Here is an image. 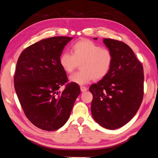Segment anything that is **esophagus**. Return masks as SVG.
<instances>
[{
  "mask_svg": "<svg viewBox=\"0 0 158 158\" xmlns=\"http://www.w3.org/2000/svg\"><path fill=\"white\" fill-rule=\"evenodd\" d=\"M80 89H81V92H85V91H86V90H88L87 88L85 87V86H81V87H80Z\"/></svg>",
  "mask_w": 158,
  "mask_h": 158,
  "instance_id": "1",
  "label": "esophagus"
}]
</instances>
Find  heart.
<instances>
[{"label":"heart","mask_w":158,"mask_h":158,"mask_svg":"<svg viewBox=\"0 0 158 158\" xmlns=\"http://www.w3.org/2000/svg\"><path fill=\"white\" fill-rule=\"evenodd\" d=\"M71 52L61 53L59 63L66 73H73L80 64L81 70L69 78L74 84L84 85L93 79L100 80L107 75L111 68L114 60L112 52L90 40H80L74 43L71 47Z\"/></svg>","instance_id":"b5f03b06"}]
</instances>
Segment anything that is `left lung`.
I'll list each match as a JSON object with an SVG mask.
<instances>
[{"label": "left lung", "mask_w": 158, "mask_h": 158, "mask_svg": "<svg viewBox=\"0 0 158 158\" xmlns=\"http://www.w3.org/2000/svg\"><path fill=\"white\" fill-rule=\"evenodd\" d=\"M103 42L113 53L114 60L107 75L89 88L93 96L91 113L101 126L115 130L127 123L140 107L143 69L127 44L107 38Z\"/></svg>", "instance_id": "obj_1"}]
</instances>
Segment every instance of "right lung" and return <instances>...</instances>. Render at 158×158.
I'll return each mask as SVG.
<instances>
[{"instance_id": "right-lung-1", "label": "right lung", "mask_w": 158, "mask_h": 158, "mask_svg": "<svg viewBox=\"0 0 158 158\" xmlns=\"http://www.w3.org/2000/svg\"><path fill=\"white\" fill-rule=\"evenodd\" d=\"M69 37L42 40L26 48L19 57L14 77L15 89L26 116L42 130L54 131L68 121L79 85L68 83L59 63ZM63 85L62 92L58 89Z\"/></svg>"}]
</instances>
